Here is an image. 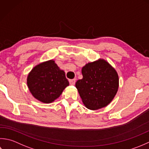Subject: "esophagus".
<instances>
[{"label": "esophagus", "instance_id": "34e87169", "mask_svg": "<svg viewBox=\"0 0 149 149\" xmlns=\"http://www.w3.org/2000/svg\"><path fill=\"white\" fill-rule=\"evenodd\" d=\"M75 82H76L75 79H72V80H69V84H70L71 85H72V86L75 84Z\"/></svg>", "mask_w": 149, "mask_h": 149}]
</instances>
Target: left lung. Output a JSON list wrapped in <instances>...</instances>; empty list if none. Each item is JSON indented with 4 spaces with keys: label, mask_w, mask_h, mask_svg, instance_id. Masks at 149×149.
Masks as SVG:
<instances>
[{
    "label": "left lung",
    "mask_w": 149,
    "mask_h": 149,
    "mask_svg": "<svg viewBox=\"0 0 149 149\" xmlns=\"http://www.w3.org/2000/svg\"><path fill=\"white\" fill-rule=\"evenodd\" d=\"M81 73L83 78L78 80L75 86L84 105L95 111L110 104L119 87V77L113 67L100 58L86 63Z\"/></svg>",
    "instance_id": "1"
}]
</instances>
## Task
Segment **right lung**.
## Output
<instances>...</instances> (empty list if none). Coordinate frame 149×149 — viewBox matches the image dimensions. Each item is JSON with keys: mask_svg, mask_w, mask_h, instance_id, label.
Returning a JSON list of instances; mask_svg holds the SVG:
<instances>
[{"mask_svg": "<svg viewBox=\"0 0 149 149\" xmlns=\"http://www.w3.org/2000/svg\"><path fill=\"white\" fill-rule=\"evenodd\" d=\"M69 84L64 71L60 69L53 60L35 66L27 78L30 93L44 104H50L56 100Z\"/></svg>", "mask_w": 149, "mask_h": 149, "instance_id": "add662e5", "label": "right lung"}]
</instances>
